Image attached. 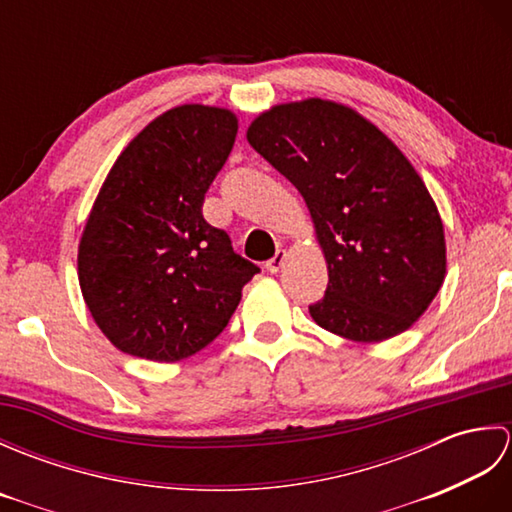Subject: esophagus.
Listing matches in <instances>:
<instances>
[{
	"label": "esophagus",
	"mask_w": 512,
	"mask_h": 512,
	"mask_svg": "<svg viewBox=\"0 0 512 512\" xmlns=\"http://www.w3.org/2000/svg\"><path fill=\"white\" fill-rule=\"evenodd\" d=\"M286 250H277V253H275V257L273 259H268V262H266V268L270 270V273H279V270H281V266H284L286 264Z\"/></svg>",
	"instance_id": "esophagus-1"
}]
</instances>
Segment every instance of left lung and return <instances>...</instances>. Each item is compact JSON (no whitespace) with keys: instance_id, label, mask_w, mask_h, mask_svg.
I'll list each match as a JSON object with an SVG mask.
<instances>
[{"instance_id":"left-lung-1","label":"left lung","mask_w":512,"mask_h":512,"mask_svg":"<svg viewBox=\"0 0 512 512\" xmlns=\"http://www.w3.org/2000/svg\"><path fill=\"white\" fill-rule=\"evenodd\" d=\"M246 138L310 211L328 264V290L310 317L358 343L409 330L447 275V242L407 156L365 116L325 99L270 107Z\"/></svg>"}]
</instances>
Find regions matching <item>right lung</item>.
Masks as SVG:
<instances>
[{"label": "right lung", "instance_id": "right-lung-1", "mask_svg": "<svg viewBox=\"0 0 512 512\" xmlns=\"http://www.w3.org/2000/svg\"><path fill=\"white\" fill-rule=\"evenodd\" d=\"M237 116L187 103L138 132L107 173L79 242V286L94 323L125 354L193 356L233 317L259 268L204 220Z\"/></svg>", "mask_w": 512, "mask_h": 512}]
</instances>
